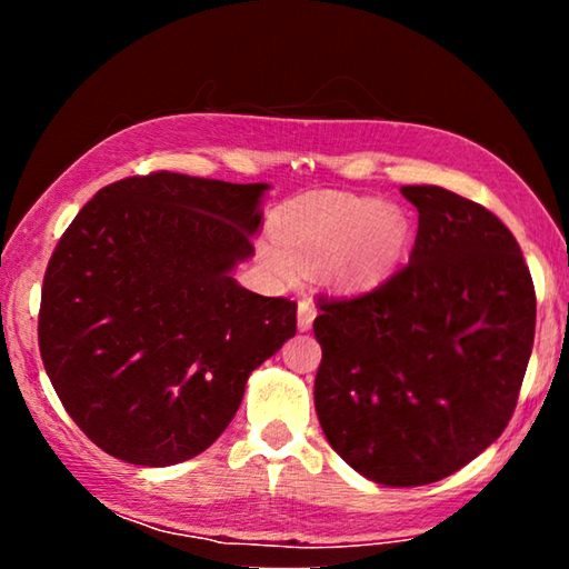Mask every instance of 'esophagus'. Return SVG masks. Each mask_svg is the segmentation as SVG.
<instances>
[{
	"instance_id": "1",
	"label": "esophagus",
	"mask_w": 569,
	"mask_h": 569,
	"mask_svg": "<svg viewBox=\"0 0 569 569\" xmlns=\"http://www.w3.org/2000/svg\"><path fill=\"white\" fill-rule=\"evenodd\" d=\"M313 319H316V308L311 303V298H301V301H298V331L311 329Z\"/></svg>"
}]
</instances>
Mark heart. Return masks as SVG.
<instances>
[{
	"label": "heart",
	"instance_id": "b5f03b06",
	"mask_svg": "<svg viewBox=\"0 0 569 569\" xmlns=\"http://www.w3.org/2000/svg\"><path fill=\"white\" fill-rule=\"evenodd\" d=\"M283 246H266L263 256L276 276H298L301 266L326 263L343 288L373 286L387 276L409 240V220L397 206L373 198L319 196L298 200L278 218Z\"/></svg>",
	"mask_w": 569,
	"mask_h": 569
}]
</instances>
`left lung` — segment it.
<instances>
[{
	"mask_svg": "<svg viewBox=\"0 0 569 569\" xmlns=\"http://www.w3.org/2000/svg\"><path fill=\"white\" fill-rule=\"evenodd\" d=\"M401 192L419 210L409 263L373 291L316 298L313 401L346 465L419 487L469 465L512 419L537 298L495 213L439 186Z\"/></svg>",
	"mask_w": 569,
	"mask_h": 569,
	"instance_id": "1",
	"label": "left lung"
}]
</instances>
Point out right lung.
<instances>
[{"label": "right lung", "instance_id": "add662e5", "mask_svg": "<svg viewBox=\"0 0 569 569\" xmlns=\"http://www.w3.org/2000/svg\"><path fill=\"white\" fill-rule=\"evenodd\" d=\"M266 182L158 170L98 190L47 263L40 353L102 451L170 467L206 451L250 371L296 333V303L230 276L253 256Z\"/></svg>", "mask_w": 569, "mask_h": 569}]
</instances>
